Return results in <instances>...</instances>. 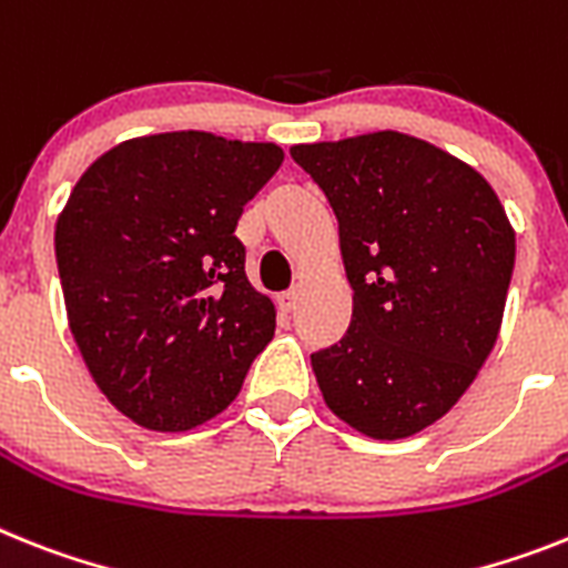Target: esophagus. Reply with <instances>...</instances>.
I'll return each mask as SVG.
<instances>
[{"instance_id": "1", "label": "esophagus", "mask_w": 568, "mask_h": 568, "mask_svg": "<svg viewBox=\"0 0 568 568\" xmlns=\"http://www.w3.org/2000/svg\"><path fill=\"white\" fill-rule=\"evenodd\" d=\"M297 288H288V292H280L276 294V306L283 308V312H294V306H297Z\"/></svg>"}]
</instances>
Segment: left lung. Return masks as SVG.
Returning a JSON list of instances; mask_svg holds the SVG:
<instances>
[{
    "label": "left lung",
    "mask_w": 568,
    "mask_h": 568,
    "mask_svg": "<svg viewBox=\"0 0 568 568\" xmlns=\"http://www.w3.org/2000/svg\"><path fill=\"white\" fill-rule=\"evenodd\" d=\"M341 225L352 323L314 352L323 402L369 438L416 436L474 384L503 326L514 227L474 166L404 132L292 146Z\"/></svg>",
    "instance_id": "left-lung-1"
}]
</instances>
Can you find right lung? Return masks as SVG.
Masks as SVG:
<instances>
[{"label":"right lung","mask_w":568,"mask_h":568,"mask_svg":"<svg viewBox=\"0 0 568 568\" xmlns=\"http://www.w3.org/2000/svg\"><path fill=\"white\" fill-rule=\"evenodd\" d=\"M280 164L276 144L161 132L103 152L71 190L54 231L69 328L100 393L146 430L219 416L274 337L233 231Z\"/></svg>","instance_id":"1"}]
</instances>
